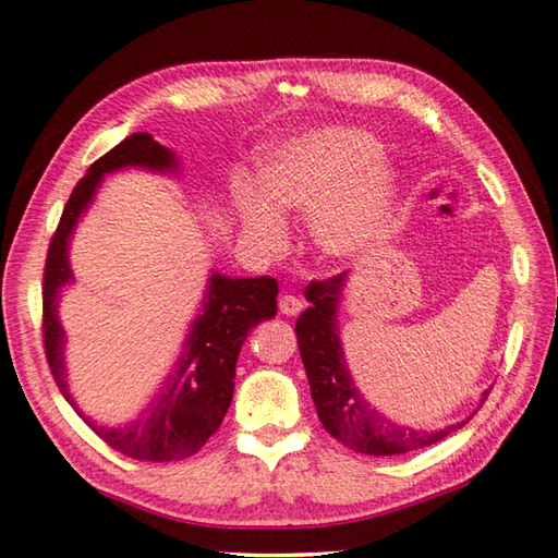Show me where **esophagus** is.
<instances>
[{
    "label": "esophagus",
    "instance_id": "1",
    "mask_svg": "<svg viewBox=\"0 0 558 558\" xmlns=\"http://www.w3.org/2000/svg\"><path fill=\"white\" fill-rule=\"evenodd\" d=\"M279 311L284 316H299L301 311H304V301H301L299 296H291V294H284L279 299Z\"/></svg>",
    "mask_w": 558,
    "mask_h": 558
}]
</instances>
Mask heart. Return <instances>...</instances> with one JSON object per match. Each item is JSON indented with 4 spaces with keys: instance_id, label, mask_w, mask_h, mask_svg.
<instances>
[{
    "instance_id": "heart-1",
    "label": "heart",
    "mask_w": 558,
    "mask_h": 558,
    "mask_svg": "<svg viewBox=\"0 0 558 558\" xmlns=\"http://www.w3.org/2000/svg\"><path fill=\"white\" fill-rule=\"evenodd\" d=\"M373 134L314 126L264 159L259 195L242 193L244 234L264 252L287 247L289 218L311 215V238L333 259H350L387 238L397 210V175Z\"/></svg>"
}]
</instances>
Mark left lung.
Segmentation results:
<instances>
[{
	"label": "left lung",
	"mask_w": 558,
	"mask_h": 558,
	"mask_svg": "<svg viewBox=\"0 0 558 558\" xmlns=\"http://www.w3.org/2000/svg\"><path fill=\"white\" fill-rule=\"evenodd\" d=\"M348 284V271L326 281H311L306 287L308 308L296 320V338L301 360L311 385L316 412L326 432L348 446L350 451L365 456H399L444 441L465 422L424 432L397 424L360 392L340 343L338 311ZM487 392L481 402H485Z\"/></svg>",
	"instance_id": "1"
}]
</instances>
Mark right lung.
<instances>
[{
	"label": "right lung",
	"instance_id": "1",
	"mask_svg": "<svg viewBox=\"0 0 558 558\" xmlns=\"http://www.w3.org/2000/svg\"><path fill=\"white\" fill-rule=\"evenodd\" d=\"M179 166V156L146 132L126 136L102 159H97L65 203L61 222L48 244L44 271V345L58 389L83 416V422L114 451L154 463L189 458L218 432L232 402L234 365L244 338L262 320L277 316L279 294L277 279L271 277L232 279L220 271H210L203 304L183 340L181 355L142 412L120 426H107L83 414L68 389L65 330L58 318L63 289L75 281L68 252L77 220L93 205L107 173L144 169L175 175Z\"/></svg>",
	"mask_w": 558,
	"mask_h": 558
}]
</instances>
